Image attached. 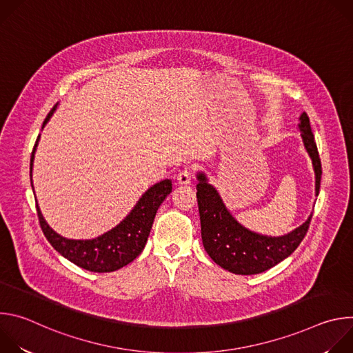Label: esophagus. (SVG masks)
<instances>
[{"label":"esophagus","mask_w":353,"mask_h":353,"mask_svg":"<svg viewBox=\"0 0 353 353\" xmlns=\"http://www.w3.org/2000/svg\"><path fill=\"white\" fill-rule=\"evenodd\" d=\"M191 177H192V173H191V169L190 168H185L183 170H180V173L177 174V183L179 184H188L191 181Z\"/></svg>","instance_id":"obj_1"}]
</instances>
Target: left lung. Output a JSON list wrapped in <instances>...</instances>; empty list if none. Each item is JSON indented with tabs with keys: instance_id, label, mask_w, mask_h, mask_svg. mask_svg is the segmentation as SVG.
Instances as JSON below:
<instances>
[{
	"instance_id": "left-lung-1",
	"label": "left lung",
	"mask_w": 353,
	"mask_h": 353,
	"mask_svg": "<svg viewBox=\"0 0 353 353\" xmlns=\"http://www.w3.org/2000/svg\"><path fill=\"white\" fill-rule=\"evenodd\" d=\"M299 128L305 148L313 162L316 194L319 195L323 173L321 161L306 113L300 116ZM196 201L201 237H203L205 251L219 267L237 275L261 274L289 257L305 239L313 218V215H310L303 225L281 237H270L251 232L243 228L230 215L218 191L208 184L203 173L198 174Z\"/></svg>"
}]
</instances>
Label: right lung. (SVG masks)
I'll use <instances>...</instances> for the list:
<instances>
[{
	"instance_id": "add662e5",
	"label": "right lung",
	"mask_w": 353,
	"mask_h": 353,
	"mask_svg": "<svg viewBox=\"0 0 353 353\" xmlns=\"http://www.w3.org/2000/svg\"><path fill=\"white\" fill-rule=\"evenodd\" d=\"M56 106L47 114L43 127L53 116ZM40 135L36 139L33 152L30 157V180H32V166L34 150L37 146ZM172 192V181L162 180L155 185L150 187L137 203L134 210L128 214V216L117 225L114 229L108 233L99 236L92 240H70L60 234H57L50 228L39 207L37 216L40 228L48 240L59 253L74 263L75 265L92 271V272H113L124 265L134 261L143 250L149 232L152 229V223L157 215L158 208L165 201V198Z\"/></svg>"
}]
</instances>
